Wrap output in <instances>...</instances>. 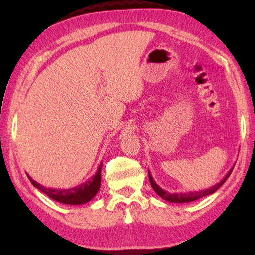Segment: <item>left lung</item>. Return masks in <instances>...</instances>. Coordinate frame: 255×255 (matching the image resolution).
<instances>
[{
	"instance_id": "1",
	"label": "left lung",
	"mask_w": 255,
	"mask_h": 255,
	"mask_svg": "<svg viewBox=\"0 0 255 255\" xmlns=\"http://www.w3.org/2000/svg\"><path fill=\"white\" fill-rule=\"evenodd\" d=\"M233 169H234V166H233L232 169L227 172V174L224 176V179L219 181L218 183H216L215 185H213V187H210L208 189L199 190V191H189V192H179V193L178 192L170 193V192L165 191L164 189H162L156 182H155L149 171H148V176H149L150 185H152L154 191L156 192L157 195L162 198V199L166 200V201H170V202H176V204H183V202H191V201L198 200V199H200V198H204L206 196L211 195V193L217 191V190L221 188L224 183H225V181L228 179V176L231 175Z\"/></svg>"
}]
</instances>
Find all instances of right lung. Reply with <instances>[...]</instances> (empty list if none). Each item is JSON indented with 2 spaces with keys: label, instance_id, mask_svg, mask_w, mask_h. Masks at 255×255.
I'll list each match as a JSON object with an SVG mask.
<instances>
[{
  "label": "right lung",
  "instance_id": "right-lung-1",
  "mask_svg": "<svg viewBox=\"0 0 255 255\" xmlns=\"http://www.w3.org/2000/svg\"><path fill=\"white\" fill-rule=\"evenodd\" d=\"M101 169H102V163H100L98 170L91 179L85 181L84 183L77 187L71 188V189H53V188H46L44 185L39 184L36 181L31 179V176L28 175L30 180L34 187L39 189L45 195L48 196L51 199L60 202V204L65 205H83L92 200L94 196L97 195L99 189H100L101 184Z\"/></svg>",
  "mask_w": 255,
  "mask_h": 255
}]
</instances>
